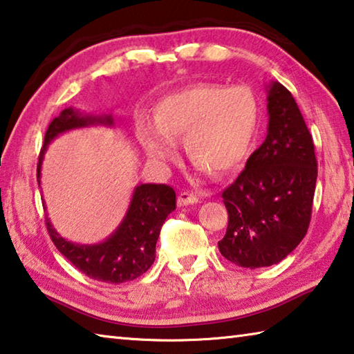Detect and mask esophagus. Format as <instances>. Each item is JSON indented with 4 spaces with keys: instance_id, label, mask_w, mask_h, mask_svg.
I'll list each match as a JSON object with an SVG mask.
<instances>
[{
    "instance_id": "1",
    "label": "esophagus",
    "mask_w": 354,
    "mask_h": 354,
    "mask_svg": "<svg viewBox=\"0 0 354 354\" xmlns=\"http://www.w3.org/2000/svg\"><path fill=\"white\" fill-rule=\"evenodd\" d=\"M198 203V196L190 194V192H181L178 195V206H187V205H196Z\"/></svg>"
}]
</instances>
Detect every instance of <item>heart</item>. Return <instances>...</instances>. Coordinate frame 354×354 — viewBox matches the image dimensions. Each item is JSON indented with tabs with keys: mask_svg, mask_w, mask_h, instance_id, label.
Instances as JSON below:
<instances>
[{
	"mask_svg": "<svg viewBox=\"0 0 354 354\" xmlns=\"http://www.w3.org/2000/svg\"><path fill=\"white\" fill-rule=\"evenodd\" d=\"M261 101L248 86L194 84L179 88L154 107V123L142 118L137 139L148 158L165 164L176 158V142L192 162L214 176L237 170L254 145Z\"/></svg>",
	"mask_w": 354,
	"mask_h": 354,
	"instance_id": "b5f03b06",
	"label": "heart"
}]
</instances>
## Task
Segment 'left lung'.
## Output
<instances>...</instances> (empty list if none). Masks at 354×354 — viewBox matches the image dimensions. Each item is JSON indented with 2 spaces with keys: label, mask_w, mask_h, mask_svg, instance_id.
Instances as JSON below:
<instances>
[{
  "label": "left lung",
  "mask_w": 354,
  "mask_h": 354,
  "mask_svg": "<svg viewBox=\"0 0 354 354\" xmlns=\"http://www.w3.org/2000/svg\"><path fill=\"white\" fill-rule=\"evenodd\" d=\"M267 111L266 140L221 194L230 220L218 250L251 270L281 262L303 241L317 181L313 136L283 84L267 86Z\"/></svg>",
  "instance_id": "1"
}]
</instances>
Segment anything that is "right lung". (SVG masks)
Returning a JSON list of instances; mask_svg holds the SVG:
<instances>
[{
	"mask_svg": "<svg viewBox=\"0 0 354 354\" xmlns=\"http://www.w3.org/2000/svg\"><path fill=\"white\" fill-rule=\"evenodd\" d=\"M113 127L109 113L84 115L75 107L64 109L50 123L45 134V143L39 156L37 181L40 184V169L45 151L50 143L62 133L87 127ZM176 209V194L165 184L136 185L127 215L122 223L106 241L93 245L73 243L53 227L46 217V227L56 248L73 263L77 270L101 283L120 284L139 278L153 266L156 259V242L160 227L170 212Z\"/></svg>",
	"mask_w": 354,
	"mask_h": 354,
	"instance_id": "obj_1",
	"label": "right lung"
}]
</instances>
